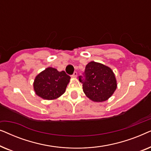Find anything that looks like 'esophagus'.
I'll return each mask as SVG.
<instances>
[{
	"label": "esophagus",
	"mask_w": 151,
	"mask_h": 151,
	"mask_svg": "<svg viewBox=\"0 0 151 151\" xmlns=\"http://www.w3.org/2000/svg\"><path fill=\"white\" fill-rule=\"evenodd\" d=\"M77 76H78L77 72H74L73 75H72V77H73V78H76V77H77Z\"/></svg>",
	"instance_id": "esophagus-1"
}]
</instances>
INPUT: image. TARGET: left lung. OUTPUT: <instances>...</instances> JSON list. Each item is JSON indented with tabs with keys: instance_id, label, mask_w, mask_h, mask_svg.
<instances>
[{
	"instance_id": "obj_1",
	"label": "left lung",
	"mask_w": 151,
	"mask_h": 151,
	"mask_svg": "<svg viewBox=\"0 0 151 151\" xmlns=\"http://www.w3.org/2000/svg\"><path fill=\"white\" fill-rule=\"evenodd\" d=\"M85 79L80 82L83 85L84 94L91 100L96 102H104L114 93L117 88L115 76L110 67L103 64L91 61L86 66Z\"/></svg>"
}]
</instances>
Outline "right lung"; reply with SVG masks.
<instances>
[{"instance_id":"1","label":"right lung","mask_w":151,"mask_h":151,"mask_svg":"<svg viewBox=\"0 0 151 151\" xmlns=\"http://www.w3.org/2000/svg\"><path fill=\"white\" fill-rule=\"evenodd\" d=\"M70 79L65 71L48 67L36 76L34 90L37 96L44 100H55L65 92Z\"/></svg>"}]
</instances>
